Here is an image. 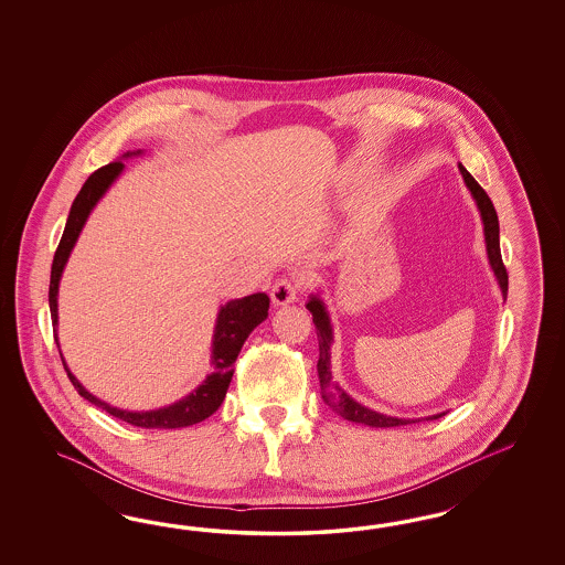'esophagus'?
Segmentation results:
<instances>
[{
	"label": "esophagus",
	"mask_w": 565,
	"mask_h": 565,
	"mask_svg": "<svg viewBox=\"0 0 565 565\" xmlns=\"http://www.w3.org/2000/svg\"><path fill=\"white\" fill-rule=\"evenodd\" d=\"M298 294H300L298 279L281 277V279L275 281L274 288H271V300H274V305L281 307V305H290V302H294V300L298 298Z\"/></svg>",
	"instance_id": "obj_1"
}]
</instances>
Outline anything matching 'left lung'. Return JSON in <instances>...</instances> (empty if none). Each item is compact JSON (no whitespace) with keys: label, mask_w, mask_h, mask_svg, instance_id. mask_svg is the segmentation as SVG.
Segmentation results:
<instances>
[{"label":"left lung","mask_w":565,"mask_h":565,"mask_svg":"<svg viewBox=\"0 0 565 565\" xmlns=\"http://www.w3.org/2000/svg\"><path fill=\"white\" fill-rule=\"evenodd\" d=\"M460 171H462L463 182L466 186L472 192L475 201L480 209L482 215V223H484V239H487V253H489V260L491 267L495 271L497 279L503 296H508V269L503 265L501 258V248H499V220H497V211L489 194L482 190L479 182L470 175V171L463 168L460 163ZM308 310L312 312V323L317 327V338H319V362H317V371H319V379H321V392L326 397L327 404L343 416L345 420L352 423H360V425H369V427H402V425H412L416 420H404V418H395V416H385L379 412L369 411L364 406H360L359 402H354L350 395L343 392L342 387L331 379V371H329V345H331V326H329V317H327L326 308L321 305L319 298H312L307 305ZM444 414H437L433 418H439ZM420 423V420H418Z\"/></svg>","instance_id":"obj_1"}]
</instances>
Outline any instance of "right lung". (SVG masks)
Here are the masks:
<instances>
[{"label": "right lung", "instance_id": "obj_1", "mask_svg": "<svg viewBox=\"0 0 565 565\" xmlns=\"http://www.w3.org/2000/svg\"><path fill=\"white\" fill-rule=\"evenodd\" d=\"M124 170L121 161H111L107 166H103L97 171H93L88 175L81 192L76 194L72 209H70L68 222L66 230L62 234V239L57 244L55 257L52 265V281H50V310H52L53 338H55V326H57V284L64 271V265L70 257V250L74 246V242L78 238L86 217L90 213V209L103 196V192L109 189V184L118 178V173ZM269 315V296L267 294H253L246 296L242 300H232L220 310L217 317V326H215V340H213V364L215 371L206 376L205 383L189 397L180 399L178 404L168 406V408H159L153 412H126L118 411L107 406L102 399H97L95 395L88 394L85 387L74 379L70 373L68 366L64 364L70 381L74 385V390L88 399L90 404L99 406L105 412H109L111 416L120 418L128 425L142 428H180L196 425L201 420L209 418L213 412L222 406L225 392L230 387V381L234 375V362L238 359L239 348L244 340L248 338V333L255 327L265 321ZM64 362V360H62Z\"/></svg>", "mask_w": 565, "mask_h": 565}]
</instances>
